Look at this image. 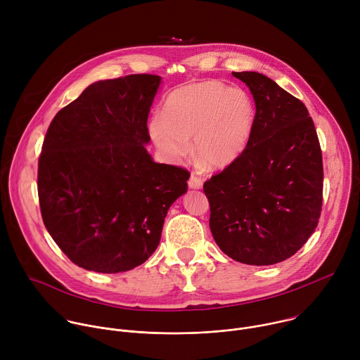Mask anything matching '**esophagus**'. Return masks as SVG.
Here are the masks:
<instances>
[{"label": "esophagus", "mask_w": 360, "mask_h": 360, "mask_svg": "<svg viewBox=\"0 0 360 360\" xmlns=\"http://www.w3.org/2000/svg\"><path fill=\"white\" fill-rule=\"evenodd\" d=\"M188 185H189V188H192V189H199V188H202V179H200L199 176H196L195 174H192L191 178H189V181H188Z\"/></svg>", "instance_id": "34e87169"}]
</instances>
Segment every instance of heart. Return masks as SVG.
I'll return each mask as SVG.
<instances>
[{
    "mask_svg": "<svg viewBox=\"0 0 360 360\" xmlns=\"http://www.w3.org/2000/svg\"><path fill=\"white\" fill-rule=\"evenodd\" d=\"M256 121L250 95L221 81H203L169 94L164 112L149 122V135L172 161L192 155L203 167L224 169L246 149Z\"/></svg>",
    "mask_w": 360,
    "mask_h": 360,
    "instance_id": "obj_1",
    "label": "heart"
}]
</instances>
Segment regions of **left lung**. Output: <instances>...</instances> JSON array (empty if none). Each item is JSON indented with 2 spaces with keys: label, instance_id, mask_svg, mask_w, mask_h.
<instances>
[{
  "label": "left lung",
  "instance_id": "left-lung-1",
  "mask_svg": "<svg viewBox=\"0 0 360 360\" xmlns=\"http://www.w3.org/2000/svg\"><path fill=\"white\" fill-rule=\"evenodd\" d=\"M255 99L256 121L242 155L203 184L210 228L229 258L265 266L295 255L318 226L322 150L303 102L259 72H232Z\"/></svg>",
  "mask_w": 360,
  "mask_h": 360
}]
</instances>
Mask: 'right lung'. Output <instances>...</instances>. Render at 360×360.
<instances>
[{"label": "right lung", "instance_id": "right-lung-1", "mask_svg": "<svg viewBox=\"0 0 360 360\" xmlns=\"http://www.w3.org/2000/svg\"><path fill=\"white\" fill-rule=\"evenodd\" d=\"M161 77L89 85L51 121L38 160L44 225L70 261L101 274L143 264L191 174L153 162L148 114Z\"/></svg>", "mask_w": 360, "mask_h": 360}]
</instances>
